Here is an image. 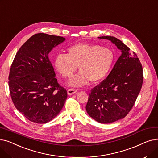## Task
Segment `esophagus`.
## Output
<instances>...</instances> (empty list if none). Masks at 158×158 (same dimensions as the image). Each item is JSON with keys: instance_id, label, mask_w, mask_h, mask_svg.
<instances>
[{"instance_id": "1", "label": "esophagus", "mask_w": 158, "mask_h": 158, "mask_svg": "<svg viewBox=\"0 0 158 158\" xmlns=\"http://www.w3.org/2000/svg\"><path fill=\"white\" fill-rule=\"evenodd\" d=\"M78 92L77 90H74V89H68V91H67V94H68L69 96L73 95L75 93H77Z\"/></svg>"}]
</instances>
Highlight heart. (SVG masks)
<instances>
[{
  "instance_id": "heart-1",
  "label": "heart",
  "mask_w": 158,
  "mask_h": 158,
  "mask_svg": "<svg viewBox=\"0 0 158 158\" xmlns=\"http://www.w3.org/2000/svg\"><path fill=\"white\" fill-rule=\"evenodd\" d=\"M114 55L110 49L93 44H78L60 53L55 58L56 70L64 78H71L78 66L80 72L73 77L69 85L74 87L101 81L106 77L114 62Z\"/></svg>"
}]
</instances>
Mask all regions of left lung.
<instances>
[{
    "instance_id": "left-lung-1",
    "label": "left lung",
    "mask_w": 158,
    "mask_h": 158,
    "mask_svg": "<svg viewBox=\"0 0 158 158\" xmlns=\"http://www.w3.org/2000/svg\"><path fill=\"white\" fill-rule=\"evenodd\" d=\"M116 45L122 51L112 71L89 95L88 114L96 122L110 123L125 118L132 108L143 79L142 65L136 54L114 36H100Z\"/></svg>"
}]
</instances>
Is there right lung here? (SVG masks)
Instances as JSON below:
<instances>
[{
    "label": "right lung",
    "instance_id": "right-lung-1",
    "mask_svg": "<svg viewBox=\"0 0 158 158\" xmlns=\"http://www.w3.org/2000/svg\"><path fill=\"white\" fill-rule=\"evenodd\" d=\"M65 40L62 36L37 33L19 49L11 64L9 88L17 109L27 119L46 123L62 110L67 91L58 84L49 53Z\"/></svg>",
    "mask_w": 158,
    "mask_h": 158
}]
</instances>
